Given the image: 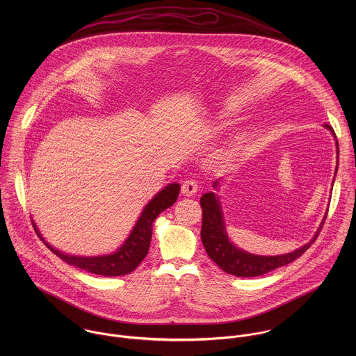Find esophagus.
I'll list each match as a JSON object with an SVG mask.
<instances>
[{"mask_svg": "<svg viewBox=\"0 0 356 356\" xmlns=\"http://www.w3.org/2000/svg\"><path fill=\"white\" fill-rule=\"evenodd\" d=\"M199 191V185L196 181L193 179H186L182 182V186H181V193L184 196H193L196 195Z\"/></svg>", "mask_w": 356, "mask_h": 356, "instance_id": "34e87169", "label": "esophagus"}]
</instances>
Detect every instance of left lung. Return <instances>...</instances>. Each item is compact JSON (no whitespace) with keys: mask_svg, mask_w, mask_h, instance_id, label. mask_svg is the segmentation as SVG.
<instances>
[{"mask_svg":"<svg viewBox=\"0 0 356 356\" xmlns=\"http://www.w3.org/2000/svg\"><path fill=\"white\" fill-rule=\"evenodd\" d=\"M327 130L336 137L332 126L325 124ZM337 147V159H339V143ZM337 171V168H336ZM218 186V181L213 182V188ZM203 209V225H202V241L207 254L227 274L236 277H257L263 275L271 270L282 267L285 264L292 263L298 257H300L311 247V244L316 240L325 219L322 220L318 232L312 237V240L305 244V247L291 252V254H278V256H260L250 254L240 248H237L227 237L225 220L220 209V203L218 196L213 192L205 193L200 199Z\"/></svg>","mask_w":356,"mask_h":356,"instance_id":"left-lung-1","label":"left lung"}]
</instances>
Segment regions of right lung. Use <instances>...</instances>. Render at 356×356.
Instances as JSON below:
<instances>
[{
	"label": "right lung",
	"mask_w": 356,
	"mask_h": 356,
	"mask_svg": "<svg viewBox=\"0 0 356 356\" xmlns=\"http://www.w3.org/2000/svg\"><path fill=\"white\" fill-rule=\"evenodd\" d=\"M179 189H181L179 184H170L163 191H160L144 208L141 216L138 218L127 240L113 254L86 257V256H74V254L60 252L58 250L53 248L44 240V237L40 234L34 222H33V226L38 237L45 243V245L53 254H57L65 263L97 275H105V277L126 275L133 270H136L148 254L151 238H152L153 220L157 218L160 212H163L164 209H167L168 207H171L177 202Z\"/></svg>",
	"instance_id": "add662e5"
}]
</instances>
